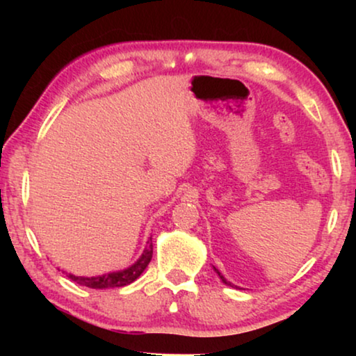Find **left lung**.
Instances as JSON below:
<instances>
[{"label": "left lung", "mask_w": 356, "mask_h": 356, "mask_svg": "<svg viewBox=\"0 0 356 356\" xmlns=\"http://www.w3.org/2000/svg\"><path fill=\"white\" fill-rule=\"evenodd\" d=\"M213 269H216V267H213ZM216 272H217V274H218V275H220V279H222V282H223V284H227V285H230V286H233V285L230 284V282H228V280L225 279V277H223V275L220 274V272H218L217 269H216Z\"/></svg>", "instance_id": "1"}]
</instances>
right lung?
Masks as SVG:
<instances>
[{
  "label": "right lung",
  "instance_id": "obj_1",
  "mask_svg": "<svg viewBox=\"0 0 356 356\" xmlns=\"http://www.w3.org/2000/svg\"><path fill=\"white\" fill-rule=\"evenodd\" d=\"M150 259H152V240L147 241V248L144 250L143 256L139 257V261L128 267V269L111 272V274L99 277H76L70 274V279L77 282L79 285L89 286V289H115V286H124L129 285L131 282H134L140 274H143Z\"/></svg>",
  "mask_w": 356,
  "mask_h": 356
}]
</instances>
